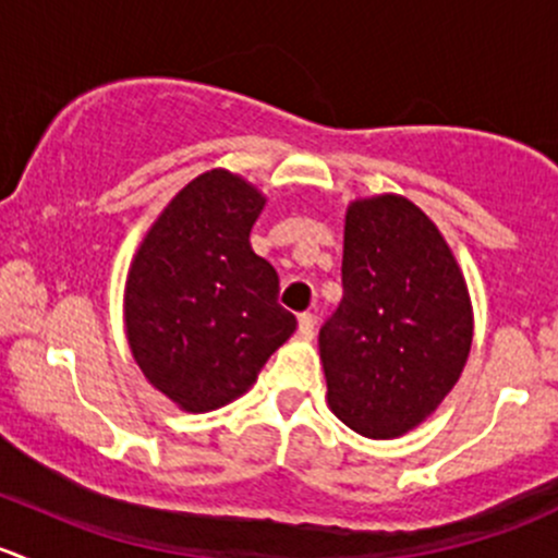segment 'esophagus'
Here are the masks:
<instances>
[{
  "instance_id": "esophagus-1",
  "label": "esophagus",
  "mask_w": 558,
  "mask_h": 558,
  "mask_svg": "<svg viewBox=\"0 0 558 558\" xmlns=\"http://www.w3.org/2000/svg\"><path fill=\"white\" fill-rule=\"evenodd\" d=\"M300 337L302 340H311V337L315 335V315L313 313H302L300 315Z\"/></svg>"
}]
</instances>
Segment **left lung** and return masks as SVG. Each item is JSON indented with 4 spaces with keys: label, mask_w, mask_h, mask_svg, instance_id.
I'll return each mask as SVG.
<instances>
[{
    "label": "left lung",
    "mask_w": 558,
    "mask_h": 558,
    "mask_svg": "<svg viewBox=\"0 0 558 558\" xmlns=\"http://www.w3.org/2000/svg\"><path fill=\"white\" fill-rule=\"evenodd\" d=\"M340 307L318 335L331 413L369 440L424 424L472 345L464 272L437 223L402 194L345 210Z\"/></svg>",
    "instance_id": "obj_1"
}]
</instances>
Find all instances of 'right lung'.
Here are the masks:
<instances>
[{
    "instance_id": "right-lung-1",
    "label": "right lung",
    "mask_w": 558,
    "mask_h": 558,
    "mask_svg": "<svg viewBox=\"0 0 558 558\" xmlns=\"http://www.w3.org/2000/svg\"><path fill=\"white\" fill-rule=\"evenodd\" d=\"M267 196L207 170L167 202L129 264L123 326L145 380L185 413H210L256 384L294 335L278 272L251 247Z\"/></svg>"
}]
</instances>
